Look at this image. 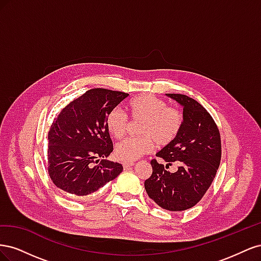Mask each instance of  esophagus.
Returning a JSON list of instances; mask_svg holds the SVG:
<instances>
[{"label": "esophagus", "mask_w": 261, "mask_h": 261, "mask_svg": "<svg viewBox=\"0 0 261 261\" xmlns=\"http://www.w3.org/2000/svg\"><path fill=\"white\" fill-rule=\"evenodd\" d=\"M133 165H134V162H124V163H123L124 169H128V168L133 167Z\"/></svg>", "instance_id": "34e87169"}]
</instances>
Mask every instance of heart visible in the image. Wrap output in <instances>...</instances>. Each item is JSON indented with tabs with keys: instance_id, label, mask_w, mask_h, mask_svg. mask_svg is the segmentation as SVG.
Returning <instances> with one entry per match:
<instances>
[{
	"instance_id": "obj_1",
	"label": "heart",
	"mask_w": 261,
	"mask_h": 261,
	"mask_svg": "<svg viewBox=\"0 0 261 261\" xmlns=\"http://www.w3.org/2000/svg\"><path fill=\"white\" fill-rule=\"evenodd\" d=\"M127 110L133 121H141L139 137L122 140L115 147L116 159L133 162L139 156L149 153L154 143L167 146L174 140L184 124V114L178 108L168 107L164 100L152 94H139L128 101ZM128 117L118 108L112 109L106 116V126L110 135L122 138L128 127Z\"/></svg>"
}]
</instances>
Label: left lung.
Here are the masks:
<instances>
[{"label": "left lung", "instance_id": "8db88e82", "mask_svg": "<svg viewBox=\"0 0 261 261\" xmlns=\"http://www.w3.org/2000/svg\"><path fill=\"white\" fill-rule=\"evenodd\" d=\"M183 107L184 124L179 135L156 153L167 164L152 159V174L145 180L148 196L165 210L194 207L210 187L221 161L218 126L199 102L185 94L167 93ZM175 162L174 173L166 169Z\"/></svg>", "mask_w": 261, "mask_h": 261}]
</instances>
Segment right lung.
Wrapping results in <instances>:
<instances>
[{
	"instance_id": "add662e5",
	"label": "right lung",
	"mask_w": 261,
	"mask_h": 261,
	"mask_svg": "<svg viewBox=\"0 0 261 261\" xmlns=\"http://www.w3.org/2000/svg\"><path fill=\"white\" fill-rule=\"evenodd\" d=\"M127 97L122 91L93 88L62 109L48 134V171L55 186L86 197L123 171L122 164L105 159L113 151L106 116Z\"/></svg>"
}]
</instances>
